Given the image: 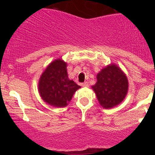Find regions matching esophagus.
I'll use <instances>...</instances> for the list:
<instances>
[{
	"label": "esophagus",
	"instance_id": "34e87169",
	"mask_svg": "<svg viewBox=\"0 0 155 155\" xmlns=\"http://www.w3.org/2000/svg\"><path fill=\"white\" fill-rule=\"evenodd\" d=\"M81 86L82 87H89V83L87 82V81H85V82H84L81 84Z\"/></svg>",
	"mask_w": 155,
	"mask_h": 155
}]
</instances>
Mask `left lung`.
I'll return each mask as SVG.
<instances>
[{
	"label": "left lung",
	"mask_w": 155,
	"mask_h": 155,
	"mask_svg": "<svg viewBox=\"0 0 155 155\" xmlns=\"http://www.w3.org/2000/svg\"><path fill=\"white\" fill-rule=\"evenodd\" d=\"M97 83L92 87L103 107L113 108L124 100L128 90V81L120 68L108 65L97 74Z\"/></svg>",
	"instance_id": "8db88e82"
}]
</instances>
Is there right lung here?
I'll return each instance as SVG.
<instances>
[{"label":"right lung","instance_id":"1","mask_svg":"<svg viewBox=\"0 0 155 155\" xmlns=\"http://www.w3.org/2000/svg\"><path fill=\"white\" fill-rule=\"evenodd\" d=\"M81 87L68 79L66 63L58 59L49 64L39 80L41 97L54 107H65Z\"/></svg>","mask_w":155,"mask_h":155}]
</instances>
